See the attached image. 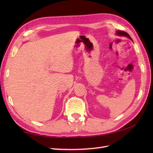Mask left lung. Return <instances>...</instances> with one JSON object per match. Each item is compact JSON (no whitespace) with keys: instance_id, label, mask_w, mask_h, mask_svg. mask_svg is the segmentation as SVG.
<instances>
[{"instance_id":"1","label":"left lung","mask_w":153,"mask_h":153,"mask_svg":"<svg viewBox=\"0 0 153 153\" xmlns=\"http://www.w3.org/2000/svg\"><path fill=\"white\" fill-rule=\"evenodd\" d=\"M116 33H117V35H120V36H125V37H127L129 38V39H130L131 40H132L131 37L129 36V35L128 33H126V32H125V31H116Z\"/></svg>"}]
</instances>
